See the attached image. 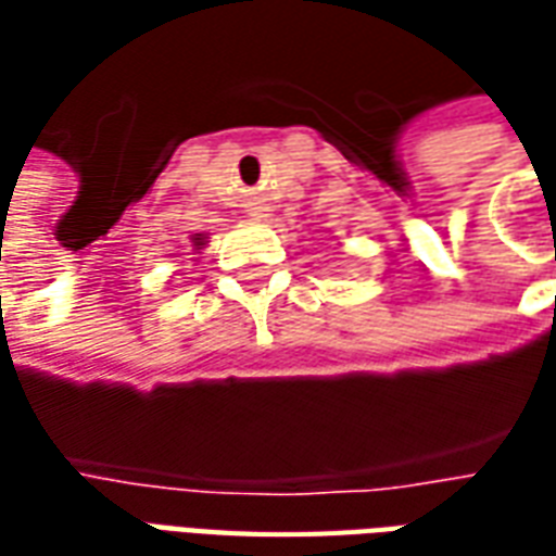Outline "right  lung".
<instances>
[{
  "label": "right lung",
  "mask_w": 556,
  "mask_h": 556,
  "mask_svg": "<svg viewBox=\"0 0 556 556\" xmlns=\"http://www.w3.org/2000/svg\"><path fill=\"white\" fill-rule=\"evenodd\" d=\"M195 243H202V238H195Z\"/></svg>",
  "instance_id": "obj_1"
}]
</instances>
